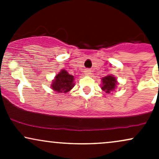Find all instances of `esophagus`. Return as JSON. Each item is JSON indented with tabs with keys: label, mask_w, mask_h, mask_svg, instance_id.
I'll list each match as a JSON object with an SVG mask.
<instances>
[{
	"label": "esophagus",
	"mask_w": 159,
	"mask_h": 159,
	"mask_svg": "<svg viewBox=\"0 0 159 159\" xmlns=\"http://www.w3.org/2000/svg\"><path fill=\"white\" fill-rule=\"evenodd\" d=\"M84 74L86 75H90L91 74V71L89 70V69H86V70H84Z\"/></svg>",
	"instance_id": "obj_1"
}]
</instances>
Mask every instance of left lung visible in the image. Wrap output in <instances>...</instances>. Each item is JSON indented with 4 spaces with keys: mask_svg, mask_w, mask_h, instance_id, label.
<instances>
[{
    "mask_svg": "<svg viewBox=\"0 0 159 159\" xmlns=\"http://www.w3.org/2000/svg\"><path fill=\"white\" fill-rule=\"evenodd\" d=\"M118 82L116 78L112 75H108L102 78V90L105 91L106 93H111L114 92L117 87Z\"/></svg>",
    "mask_w": 159,
    "mask_h": 159,
    "instance_id": "left-lung-1",
    "label": "left lung"
}]
</instances>
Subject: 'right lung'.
<instances>
[{
  "label": "right lung",
  "instance_id": "1",
  "mask_svg": "<svg viewBox=\"0 0 159 159\" xmlns=\"http://www.w3.org/2000/svg\"><path fill=\"white\" fill-rule=\"evenodd\" d=\"M74 76L69 74L65 69H61L52 80L51 87L54 91L59 93H66L72 90L75 86Z\"/></svg>",
  "mask_w": 159,
  "mask_h": 159
}]
</instances>
